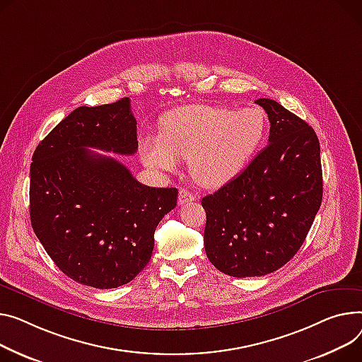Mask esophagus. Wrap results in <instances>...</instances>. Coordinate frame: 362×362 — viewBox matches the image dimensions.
Masks as SVG:
<instances>
[{
    "mask_svg": "<svg viewBox=\"0 0 362 362\" xmlns=\"http://www.w3.org/2000/svg\"><path fill=\"white\" fill-rule=\"evenodd\" d=\"M195 199H197V195L192 194V192H189L187 189H180V190H179V198H177L179 205L189 204V202L195 201Z\"/></svg>",
    "mask_w": 362,
    "mask_h": 362,
    "instance_id": "1",
    "label": "esophagus"
}]
</instances>
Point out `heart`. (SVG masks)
<instances>
[{
    "label": "heart",
    "mask_w": 362,
    "mask_h": 362,
    "mask_svg": "<svg viewBox=\"0 0 362 362\" xmlns=\"http://www.w3.org/2000/svg\"><path fill=\"white\" fill-rule=\"evenodd\" d=\"M267 117L259 107L186 105L161 117V134L141 141V158L156 172H176L189 160L190 173L205 187L233 180L259 148Z\"/></svg>",
    "instance_id": "1"
}]
</instances>
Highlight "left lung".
<instances>
[{
	"label": "left lung",
	"mask_w": 362,
	"mask_h": 362,
	"mask_svg": "<svg viewBox=\"0 0 362 362\" xmlns=\"http://www.w3.org/2000/svg\"><path fill=\"white\" fill-rule=\"evenodd\" d=\"M268 113L269 144L237 177L202 198L208 259L235 278L271 274L298 252L323 198L319 138L278 102Z\"/></svg>",
	"instance_id": "left-lung-1"
}]
</instances>
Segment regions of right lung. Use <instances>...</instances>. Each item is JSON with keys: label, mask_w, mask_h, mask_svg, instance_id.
<instances>
[{"label": "right lung", "mask_w": 362, "mask_h": 362, "mask_svg": "<svg viewBox=\"0 0 362 362\" xmlns=\"http://www.w3.org/2000/svg\"><path fill=\"white\" fill-rule=\"evenodd\" d=\"M88 148L136 153L128 98L77 107L40 141L30 164V221L68 278L109 290L147 267L154 231L179 192L142 185L122 163Z\"/></svg>", "instance_id": "obj_1"}]
</instances>
